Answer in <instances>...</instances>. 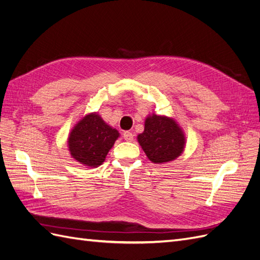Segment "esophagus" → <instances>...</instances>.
Listing matches in <instances>:
<instances>
[{"instance_id":"1","label":"esophagus","mask_w":260,"mask_h":260,"mask_svg":"<svg viewBox=\"0 0 260 260\" xmlns=\"http://www.w3.org/2000/svg\"><path fill=\"white\" fill-rule=\"evenodd\" d=\"M123 139L125 141H128V142H131V141H133V135L129 131H125L123 132Z\"/></svg>"}]
</instances>
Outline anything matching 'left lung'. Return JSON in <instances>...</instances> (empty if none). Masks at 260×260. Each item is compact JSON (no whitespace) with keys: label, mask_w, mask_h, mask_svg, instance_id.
Listing matches in <instances>:
<instances>
[{"label":"left lung","mask_w":260,"mask_h":260,"mask_svg":"<svg viewBox=\"0 0 260 260\" xmlns=\"http://www.w3.org/2000/svg\"><path fill=\"white\" fill-rule=\"evenodd\" d=\"M147 158L153 164H166L177 159L183 153L186 139L175 118L148 115L144 131L137 137Z\"/></svg>","instance_id":"obj_1"}]
</instances>
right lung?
I'll use <instances>...</instances> for the list:
<instances>
[{
	"label": "right lung",
	"mask_w": 260,
	"mask_h": 260,
	"mask_svg": "<svg viewBox=\"0 0 260 260\" xmlns=\"http://www.w3.org/2000/svg\"><path fill=\"white\" fill-rule=\"evenodd\" d=\"M119 132L106 123L96 112L86 114L78 121L67 139L70 156L82 166L96 168L104 162Z\"/></svg>",
	"instance_id": "add662e5"
}]
</instances>
